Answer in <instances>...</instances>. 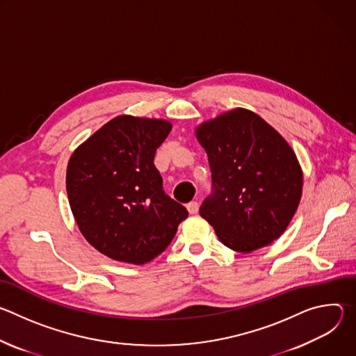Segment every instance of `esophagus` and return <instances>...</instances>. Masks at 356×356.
<instances>
[{
  "label": "esophagus",
  "mask_w": 356,
  "mask_h": 356,
  "mask_svg": "<svg viewBox=\"0 0 356 356\" xmlns=\"http://www.w3.org/2000/svg\"><path fill=\"white\" fill-rule=\"evenodd\" d=\"M198 209H200L198 201H190L187 204V210H188L190 214H195L198 211Z\"/></svg>",
  "instance_id": "esophagus-1"
}]
</instances>
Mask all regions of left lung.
Instances as JSON below:
<instances>
[{
	"mask_svg": "<svg viewBox=\"0 0 356 356\" xmlns=\"http://www.w3.org/2000/svg\"><path fill=\"white\" fill-rule=\"evenodd\" d=\"M197 138L209 155L213 180L200 216L236 252H252L277 239L298 207L302 187L289 143L243 108L200 125Z\"/></svg>",
	"mask_w": 356,
	"mask_h": 356,
	"instance_id": "1",
	"label": "left lung"
}]
</instances>
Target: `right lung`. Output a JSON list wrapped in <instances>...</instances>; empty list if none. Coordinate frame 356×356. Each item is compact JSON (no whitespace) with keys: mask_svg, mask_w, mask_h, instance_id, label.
I'll return each mask as SVG.
<instances>
[{"mask_svg":"<svg viewBox=\"0 0 356 356\" xmlns=\"http://www.w3.org/2000/svg\"><path fill=\"white\" fill-rule=\"evenodd\" d=\"M172 129L163 120L121 115L72 155L66 188L84 238L106 257L146 264L162 253L188 217L163 190L154 159Z\"/></svg>","mask_w":356,"mask_h":356,"instance_id":"add662e5","label":"right lung"}]
</instances>
